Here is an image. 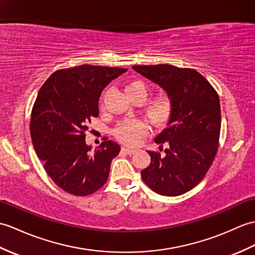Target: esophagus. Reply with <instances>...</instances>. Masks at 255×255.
Segmentation results:
<instances>
[{"mask_svg": "<svg viewBox=\"0 0 255 255\" xmlns=\"http://www.w3.org/2000/svg\"><path fill=\"white\" fill-rule=\"evenodd\" d=\"M122 152L123 153H126V154H133V153H135V150H133V149H130V147H126V146H124V147H122Z\"/></svg>", "mask_w": 255, "mask_h": 255, "instance_id": "esophagus-1", "label": "esophagus"}]
</instances>
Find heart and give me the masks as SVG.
<instances>
[{"label": "heart", "instance_id": "b5f03b06", "mask_svg": "<svg viewBox=\"0 0 255 255\" xmlns=\"http://www.w3.org/2000/svg\"><path fill=\"white\" fill-rule=\"evenodd\" d=\"M125 93L130 101L139 100L141 102L147 98L150 93L149 88L141 80H132L125 87ZM174 112V102L166 94H161L152 99L144 109L145 116L152 125L162 127L169 122ZM146 132L144 123L138 120H128L120 123L114 130L115 137L130 145L137 144L139 140Z\"/></svg>", "mask_w": 255, "mask_h": 255}]
</instances>
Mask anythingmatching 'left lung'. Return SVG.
<instances>
[{
	"label": "left lung",
	"mask_w": 255,
	"mask_h": 255,
	"mask_svg": "<svg viewBox=\"0 0 255 255\" xmlns=\"http://www.w3.org/2000/svg\"><path fill=\"white\" fill-rule=\"evenodd\" d=\"M135 72L155 82L174 102V112L154 139L167 146L147 151L149 166L141 177L153 191L176 197L191 190L204 178L214 161L221 133L220 98L204 77L191 68L167 64L135 65Z\"/></svg>",
	"instance_id": "obj_1"
}]
</instances>
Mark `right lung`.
Wrapping results in <instances>:
<instances>
[{"instance_id": "1", "label": "right lung", "mask_w": 255, "mask_h": 255, "mask_svg": "<svg viewBox=\"0 0 255 255\" xmlns=\"http://www.w3.org/2000/svg\"><path fill=\"white\" fill-rule=\"evenodd\" d=\"M126 68L81 65L53 73L41 87L31 111L30 134L43 167L56 185L86 197L109 178L111 162L121 146L103 141L91 153L86 143L88 124L99 116V99Z\"/></svg>"}]
</instances>
